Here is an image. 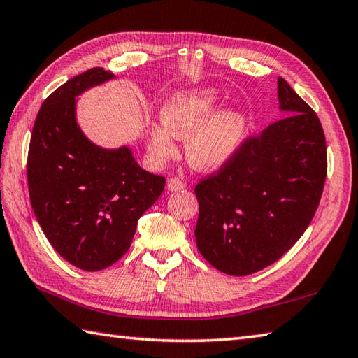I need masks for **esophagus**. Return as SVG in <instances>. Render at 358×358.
<instances>
[{
	"mask_svg": "<svg viewBox=\"0 0 358 358\" xmlns=\"http://www.w3.org/2000/svg\"><path fill=\"white\" fill-rule=\"evenodd\" d=\"M185 187H186V185L181 180H178L177 177H173V178H171L169 181H167V191H171V192L183 191Z\"/></svg>",
	"mask_w": 358,
	"mask_h": 358,
	"instance_id": "1",
	"label": "esophagus"
}]
</instances>
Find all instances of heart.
<instances>
[{
	"label": "heart",
	"mask_w": 358,
	"mask_h": 358,
	"mask_svg": "<svg viewBox=\"0 0 358 358\" xmlns=\"http://www.w3.org/2000/svg\"><path fill=\"white\" fill-rule=\"evenodd\" d=\"M214 88H191L172 94L161 108L163 125L149 129V150L158 159L177 155V143L186 141L187 161L199 171H215L234 155L245 135V117L222 110Z\"/></svg>",
	"instance_id": "1"
}]
</instances>
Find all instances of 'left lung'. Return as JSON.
<instances>
[{
    "mask_svg": "<svg viewBox=\"0 0 358 358\" xmlns=\"http://www.w3.org/2000/svg\"><path fill=\"white\" fill-rule=\"evenodd\" d=\"M278 99L289 116L245 139L219 172L195 186L197 248L231 276L256 273L289 251L323 194L327 153L320 119L282 77Z\"/></svg>",
    "mask_w": 358,
    "mask_h": 358,
    "instance_id": "1",
    "label": "left lung"
}]
</instances>
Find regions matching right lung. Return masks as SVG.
I'll list each match as a JSON object with an SVG mask.
<instances>
[{
	"instance_id": "add662e5",
	"label": "right lung",
	"mask_w": 358,
	"mask_h": 358,
	"mask_svg": "<svg viewBox=\"0 0 358 358\" xmlns=\"http://www.w3.org/2000/svg\"><path fill=\"white\" fill-rule=\"evenodd\" d=\"M111 79V71L91 68L49 94L27 153L34 214L52 248L85 271L107 268L127 253L139 217L166 185L139 167L130 147L103 149L77 124L76 97Z\"/></svg>"
}]
</instances>
